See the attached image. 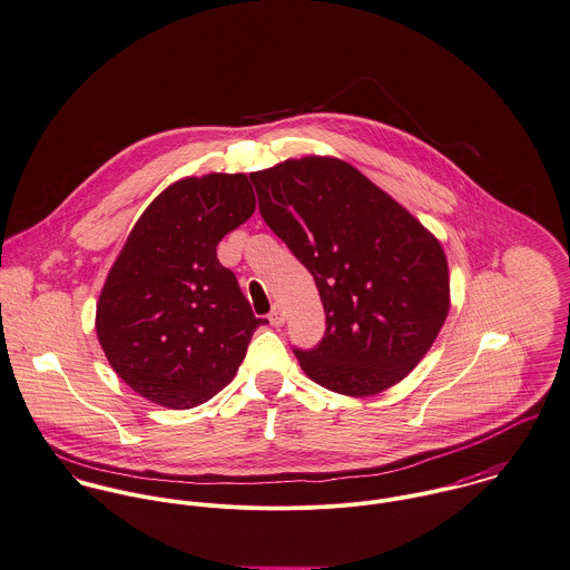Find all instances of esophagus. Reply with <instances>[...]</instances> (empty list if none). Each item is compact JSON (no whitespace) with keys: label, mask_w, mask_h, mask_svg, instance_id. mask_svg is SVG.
Wrapping results in <instances>:
<instances>
[{"label":"esophagus","mask_w":570,"mask_h":570,"mask_svg":"<svg viewBox=\"0 0 570 570\" xmlns=\"http://www.w3.org/2000/svg\"><path fill=\"white\" fill-rule=\"evenodd\" d=\"M268 321H271L273 325H282V323H284V313H282L279 306H275V308L268 313Z\"/></svg>","instance_id":"obj_1"}]
</instances>
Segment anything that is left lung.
I'll use <instances>...</instances> for the list:
<instances>
[{
	"mask_svg": "<svg viewBox=\"0 0 570 570\" xmlns=\"http://www.w3.org/2000/svg\"><path fill=\"white\" fill-rule=\"evenodd\" d=\"M264 223L315 277L325 334L293 347L316 384L374 395L424 358L450 308L438 238L354 166L288 159L252 175Z\"/></svg>",
	"mask_w": 570,
	"mask_h": 570,
	"instance_id": "8db88e82",
	"label": "left lung"
}]
</instances>
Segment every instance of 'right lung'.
<instances>
[{
    "label": "right lung",
    "mask_w": 570,
    "mask_h": 570,
    "mask_svg": "<svg viewBox=\"0 0 570 570\" xmlns=\"http://www.w3.org/2000/svg\"><path fill=\"white\" fill-rule=\"evenodd\" d=\"M255 209L247 175L188 177L161 191L128 234L98 299V341L141 397L191 409L236 376L257 318L218 243Z\"/></svg>",
    "instance_id": "add662e5"
}]
</instances>
